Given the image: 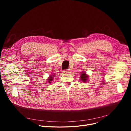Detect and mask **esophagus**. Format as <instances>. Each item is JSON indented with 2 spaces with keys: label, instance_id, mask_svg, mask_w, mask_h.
I'll return each instance as SVG.
<instances>
[{
  "label": "esophagus",
  "instance_id": "obj_1",
  "mask_svg": "<svg viewBox=\"0 0 131 131\" xmlns=\"http://www.w3.org/2000/svg\"><path fill=\"white\" fill-rule=\"evenodd\" d=\"M64 72L65 73H70L71 71H70V70H64Z\"/></svg>",
  "mask_w": 131,
  "mask_h": 131
}]
</instances>
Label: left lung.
I'll return each mask as SVG.
<instances>
[{
    "label": "left lung",
    "mask_w": 131,
    "mask_h": 131,
    "mask_svg": "<svg viewBox=\"0 0 131 131\" xmlns=\"http://www.w3.org/2000/svg\"><path fill=\"white\" fill-rule=\"evenodd\" d=\"M81 80L83 81V82H86V80H88V76L86 75V74L84 72H82L81 75Z\"/></svg>",
    "instance_id": "left-lung-1"
}]
</instances>
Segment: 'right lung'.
I'll return each instance as SVG.
<instances>
[{
  "label": "right lung",
  "mask_w": 131,
  "mask_h": 131,
  "mask_svg": "<svg viewBox=\"0 0 131 131\" xmlns=\"http://www.w3.org/2000/svg\"><path fill=\"white\" fill-rule=\"evenodd\" d=\"M53 76H54V75H53ZM53 77H52V75H51V77L49 78V79H48V82H49V83H51V81H52Z\"/></svg>",
  "instance_id": "1"
}]
</instances>
